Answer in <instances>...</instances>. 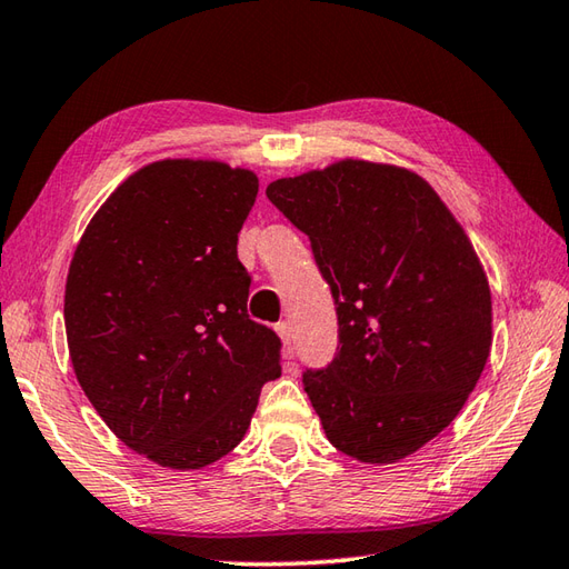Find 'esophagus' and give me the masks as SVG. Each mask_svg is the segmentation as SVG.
Masks as SVG:
<instances>
[{
  "label": "esophagus",
  "instance_id": "34e87169",
  "mask_svg": "<svg viewBox=\"0 0 569 569\" xmlns=\"http://www.w3.org/2000/svg\"><path fill=\"white\" fill-rule=\"evenodd\" d=\"M274 331L280 333V339H282V356H284V361H292L295 358V346H292V327H289L287 321H280L274 327Z\"/></svg>",
  "mask_w": 569,
  "mask_h": 569
}]
</instances>
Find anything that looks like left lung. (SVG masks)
<instances>
[{
    "label": "left lung",
    "instance_id": "1",
    "mask_svg": "<svg viewBox=\"0 0 569 569\" xmlns=\"http://www.w3.org/2000/svg\"><path fill=\"white\" fill-rule=\"evenodd\" d=\"M307 233L339 315V353L307 370L329 442L396 463L467 402L493 341L491 289L469 236L420 173L343 157L268 183Z\"/></svg>",
    "mask_w": 569,
    "mask_h": 569
}]
</instances>
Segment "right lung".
<instances>
[{
	"instance_id": "1",
	"label": "right lung",
	"mask_w": 569,
	"mask_h": 569,
	"mask_svg": "<svg viewBox=\"0 0 569 569\" xmlns=\"http://www.w3.org/2000/svg\"><path fill=\"white\" fill-rule=\"evenodd\" d=\"M258 187L218 159H159L108 196L76 246L63 297L76 378L114 437L159 467L226 457L282 373L238 260Z\"/></svg>"
}]
</instances>
